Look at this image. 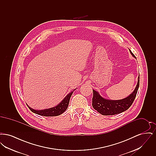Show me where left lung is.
Segmentation results:
<instances>
[{
	"label": "left lung",
	"instance_id": "left-lung-1",
	"mask_svg": "<svg viewBox=\"0 0 156 156\" xmlns=\"http://www.w3.org/2000/svg\"><path fill=\"white\" fill-rule=\"evenodd\" d=\"M131 54L136 57L132 52L130 50ZM140 77H138V82L136 87L133 92L125 99L120 100H108L101 97L99 93L93 90L92 106L93 108L102 114V115H113L118 114L127 110L132 105L139 87Z\"/></svg>",
	"mask_w": 156,
	"mask_h": 156
}]
</instances>
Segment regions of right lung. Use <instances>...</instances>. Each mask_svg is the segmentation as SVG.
<instances>
[{"label":"right lung","mask_w":156,"mask_h":156,"mask_svg":"<svg viewBox=\"0 0 156 156\" xmlns=\"http://www.w3.org/2000/svg\"><path fill=\"white\" fill-rule=\"evenodd\" d=\"M73 93V92H71V93L68 94L67 96L65 97V98L58 105H57L55 107L51 108L37 111V110H35V109L31 108L28 105L27 106L31 111L33 112L34 113H36L37 115H41V116H58L66 111V109L68 106V105H69L70 98L71 97Z\"/></svg>","instance_id":"add662e5"}]
</instances>
